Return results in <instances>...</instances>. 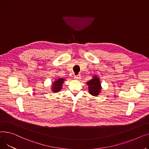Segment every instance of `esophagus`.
<instances>
[{
    "label": "esophagus",
    "instance_id": "esophagus-1",
    "mask_svg": "<svg viewBox=\"0 0 149 149\" xmlns=\"http://www.w3.org/2000/svg\"><path fill=\"white\" fill-rule=\"evenodd\" d=\"M81 78V75L78 74V75H76L74 76V79H79Z\"/></svg>",
    "mask_w": 149,
    "mask_h": 149
}]
</instances>
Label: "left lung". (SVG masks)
I'll list each match as a JSON object with an SVG mask.
<instances>
[{
  "label": "left lung",
  "mask_w": 149,
  "mask_h": 149,
  "mask_svg": "<svg viewBox=\"0 0 149 149\" xmlns=\"http://www.w3.org/2000/svg\"><path fill=\"white\" fill-rule=\"evenodd\" d=\"M86 84L88 86L89 93L92 95L97 96L101 92L102 86L99 78L96 76H94L90 81L87 82Z\"/></svg>",
  "instance_id": "8db88e82"
}]
</instances>
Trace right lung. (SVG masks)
<instances>
[{"label":"right lung","mask_w":149,"mask_h":149,"mask_svg":"<svg viewBox=\"0 0 149 149\" xmlns=\"http://www.w3.org/2000/svg\"><path fill=\"white\" fill-rule=\"evenodd\" d=\"M65 81L63 78H59L55 81L52 83V91L54 93H58L61 89H62V85Z\"/></svg>","instance_id":"right-lung-1"}]
</instances>
